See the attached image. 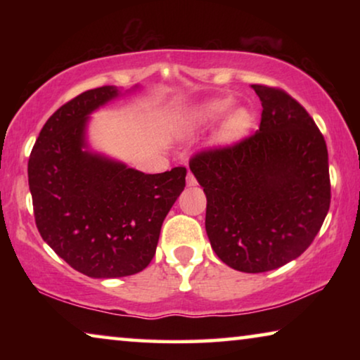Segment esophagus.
<instances>
[{
  "label": "esophagus",
  "instance_id": "34e87169",
  "mask_svg": "<svg viewBox=\"0 0 360 360\" xmlns=\"http://www.w3.org/2000/svg\"><path fill=\"white\" fill-rule=\"evenodd\" d=\"M186 185H188V186L196 185V180H195V176L191 175V172H188V175H186Z\"/></svg>",
  "mask_w": 360,
  "mask_h": 360
}]
</instances>
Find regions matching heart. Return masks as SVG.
I'll use <instances>...</instances> for the list:
<instances>
[{"mask_svg": "<svg viewBox=\"0 0 360 360\" xmlns=\"http://www.w3.org/2000/svg\"><path fill=\"white\" fill-rule=\"evenodd\" d=\"M234 106L236 100L233 96L211 98V100L200 103L180 116L176 122V132L184 137L193 136L196 132L214 126L224 117L225 120L214 132L213 142L218 147L233 146L248 134L254 121L252 112L248 108L240 106L233 110Z\"/></svg>", "mask_w": 360, "mask_h": 360, "instance_id": "obj_1", "label": "heart"}]
</instances>
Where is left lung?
<instances>
[{
  "label": "left lung",
  "instance_id": "obj_1",
  "mask_svg": "<svg viewBox=\"0 0 360 360\" xmlns=\"http://www.w3.org/2000/svg\"><path fill=\"white\" fill-rule=\"evenodd\" d=\"M262 101L254 136L200 152L190 170L206 195V234L231 269L260 274L302 255L331 201L328 149L307 110L278 88L252 85Z\"/></svg>",
  "mask_w": 360,
  "mask_h": 360
}]
</instances>
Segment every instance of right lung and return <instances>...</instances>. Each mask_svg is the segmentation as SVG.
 <instances>
[{"label": "right lung", "mask_w": 360, "mask_h": 360, "mask_svg": "<svg viewBox=\"0 0 360 360\" xmlns=\"http://www.w3.org/2000/svg\"><path fill=\"white\" fill-rule=\"evenodd\" d=\"M88 90L58 108L29 157L34 216L58 257L91 278L134 275L150 264L167 213L185 188V167L144 174L95 152L90 115L126 93Z\"/></svg>", "instance_id": "add662e5"}]
</instances>
